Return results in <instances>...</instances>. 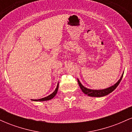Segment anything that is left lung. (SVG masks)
Here are the masks:
<instances>
[{
    "instance_id": "1",
    "label": "left lung",
    "mask_w": 132,
    "mask_h": 132,
    "mask_svg": "<svg viewBox=\"0 0 132 132\" xmlns=\"http://www.w3.org/2000/svg\"><path fill=\"white\" fill-rule=\"evenodd\" d=\"M123 72L122 73V76L120 77V79L115 84H113V86H110L109 87H107V88L104 89H88L87 87H84L82 84H81V82L79 81V80L78 79V82L79 86L80 88L82 90V91L84 92V94L86 95H87L88 96L90 97H103L105 96V95H108L109 94L111 93L113 91L117 88L118 85L119 84V83L120 82L121 80H122V77H123Z\"/></svg>"
}]
</instances>
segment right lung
<instances>
[{
    "label": "right lung",
    "instance_id": "obj_1",
    "mask_svg": "<svg viewBox=\"0 0 132 132\" xmlns=\"http://www.w3.org/2000/svg\"><path fill=\"white\" fill-rule=\"evenodd\" d=\"M58 87H59V84H58V83H57V85L56 88L55 90H54V91L53 92L52 94H51L50 95H48V96L42 98V99H31V101H40V102H42V101H49V100L52 99L55 96L56 94H57V90H58Z\"/></svg>",
    "mask_w": 132,
    "mask_h": 132
}]
</instances>
